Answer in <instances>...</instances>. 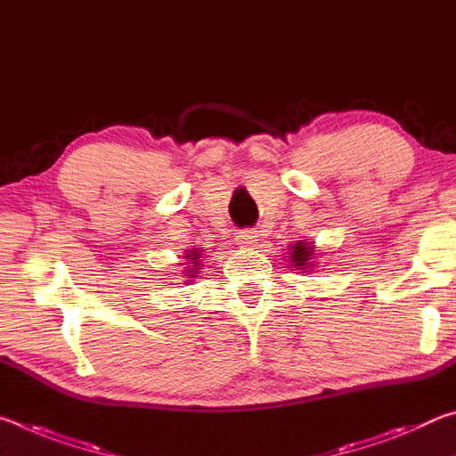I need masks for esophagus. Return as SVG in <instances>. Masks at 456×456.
I'll return each mask as SVG.
<instances>
[{"instance_id": "34e87169", "label": "esophagus", "mask_w": 456, "mask_h": 456, "mask_svg": "<svg viewBox=\"0 0 456 456\" xmlns=\"http://www.w3.org/2000/svg\"><path fill=\"white\" fill-rule=\"evenodd\" d=\"M257 237H259L257 231L245 229V231H241V233H239V243L245 245V247H253V245H256V243L259 241Z\"/></svg>"}]
</instances>
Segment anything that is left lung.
Returning <instances> with one entry per match:
<instances>
[{
    "label": "left lung",
    "instance_id": "8db88e82",
    "mask_svg": "<svg viewBox=\"0 0 456 456\" xmlns=\"http://www.w3.org/2000/svg\"><path fill=\"white\" fill-rule=\"evenodd\" d=\"M312 256H314V249L305 241H297L296 245L291 247V264L296 265L297 269L310 267Z\"/></svg>",
    "mask_w": 456,
    "mask_h": 456
}]
</instances>
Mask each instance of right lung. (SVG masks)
Wrapping results in <instances>:
<instances>
[{
  "label": "right lung",
  "instance_id": "right-lung-1",
  "mask_svg": "<svg viewBox=\"0 0 456 456\" xmlns=\"http://www.w3.org/2000/svg\"><path fill=\"white\" fill-rule=\"evenodd\" d=\"M200 256H203V253H200V249L184 253V257L189 259V269H184V273H189V277H197L199 269H200Z\"/></svg>",
  "mask_w": 456,
  "mask_h": 456
}]
</instances>
